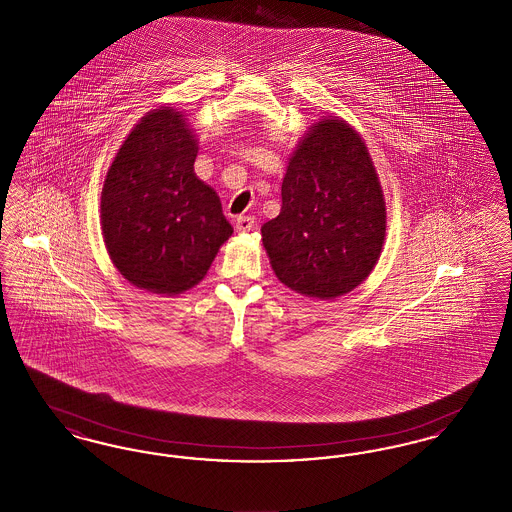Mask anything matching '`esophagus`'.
I'll return each mask as SVG.
<instances>
[{
	"mask_svg": "<svg viewBox=\"0 0 512 512\" xmlns=\"http://www.w3.org/2000/svg\"><path fill=\"white\" fill-rule=\"evenodd\" d=\"M255 226H257V220L253 217H238L236 219V230L238 232H251V230H255Z\"/></svg>",
	"mask_w": 512,
	"mask_h": 512,
	"instance_id": "1",
	"label": "esophagus"
}]
</instances>
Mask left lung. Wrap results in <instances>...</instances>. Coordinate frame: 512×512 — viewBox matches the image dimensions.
I'll list each match as a JSON object with an SVG mask.
<instances>
[{
    "label": "left lung",
    "mask_w": 512,
    "mask_h": 512,
    "mask_svg": "<svg viewBox=\"0 0 512 512\" xmlns=\"http://www.w3.org/2000/svg\"><path fill=\"white\" fill-rule=\"evenodd\" d=\"M386 219V199L363 136L340 117H322L293 149L280 215L265 222L261 234L284 286L336 299L376 267Z\"/></svg>",
    "instance_id": "8db88e82"
}]
</instances>
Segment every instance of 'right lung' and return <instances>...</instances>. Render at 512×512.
Wrapping results in <instances>:
<instances>
[{
    "label": "right lung",
    "mask_w": 512,
    "mask_h": 512,
    "mask_svg": "<svg viewBox=\"0 0 512 512\" xmlns=\"http://www.w3.org/2000/svg\"><path fill=\"white\" fill-rule=\"evenodd\" d=\"M199 142L182 111L151 109L119 147L101 190V234L132 286L180 295L197 286L234 228L195 176Z\"/></svg>",
    "instance_id": "right-lung-1"
}]
</instances>
